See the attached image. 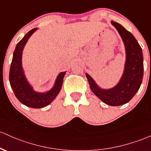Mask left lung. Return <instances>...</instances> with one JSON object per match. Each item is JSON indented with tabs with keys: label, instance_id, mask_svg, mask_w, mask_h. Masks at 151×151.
<instances>
[{
	"label": "left lung",
	"instance_id": "obj_1",
	"mask_svg": "<svg viewBox=\"0 0 151 151\" xmlns=\"http://www.w3.org/2000/svg\"><path fill=\"white\" fill-rule=\"evenodd\" d=\"M121 36L126 51V62L123 74L113 88L101 89L94 79L86 74L91 90L103 102L110 106L126 104L138 91L143 77V57L142 49L135 38L122 25L111 21Z\"/></svg>",
	"mask_w": 151,
	"mask_h": 151
}]
</instances>
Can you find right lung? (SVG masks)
Instances as JSON below:
<instances>
[{
	"label": "right lung",
	"instance_id": "obj_1",
	"mask_svg": "<svg viewBox=\"0 0 151 151\" xmlns=\"http://www.w3.org/2000/svg\"><path fill=\"white\" fill-rule=\"evenodd\" d=\"M36 30L37 29L35 28L29 31L16 45L10 68L9 81L15 96L21 103L31 108H42L49 105L60 92L66 72H61L58 75L54 87L46 92H36L30 85L24 75L21 58L24 46Z\"/></svg>",
	"mask_w": 151,
	"mask_h": 151
}]
</instances>
